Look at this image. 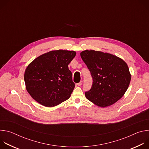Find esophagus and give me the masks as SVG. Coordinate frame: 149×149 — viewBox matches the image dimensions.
Segmentation results:
<instances>
[{"instance_id":"esophagus-1","label":"esophagus","mask_w":149,"mask_h":149,"mask_svg":"<svg viewBox=\"0 0 149 149\" xmlns=\"http://www.w3.org/2000/svg\"><path fill=\"white\" fill-rule=\"evenodd\" d=\"M82 81H81L79 83H78L77 84V85L78 86H82Z\"/></svg>"}]
</instances>
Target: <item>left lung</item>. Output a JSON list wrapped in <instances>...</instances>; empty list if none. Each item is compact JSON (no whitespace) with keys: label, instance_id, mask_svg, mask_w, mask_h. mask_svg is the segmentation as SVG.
<instances>
[{"label":"left lung","instance_id":"obj_1","mask_svg":"<svg viewBox=\"0 0 149 149\" xmlns=\"http://www.w3.org/2000/svg\"><path fill=\"white\" fill-rule=\"evenodd\" d=\"M81 57L91 72V88L86 98L100 107L110 106L125 94L131 81L126 62L113 54L94 50H85Z\"/></svg>","mask_w":149,"mask_h":149}]
</instances>
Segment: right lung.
<instances>
[{
    "label": "right lung",
    "mask_w": 149,
    "mask_h": 149,
    "mask_svg": "<svg viewBox=\"0 0 149 149\" xmlns=\"http://www.w3.org/2000/svg\"><path fill=\"white\" fill-rule=\"evenodd\" d=\"M75 55L74 51L59 49L32 61L24 74L26 89L31 97L47 107L68 100L75 87L68 65Z\"/></svg>",
    "instance_id": "add662e5"
}]
</instances>
